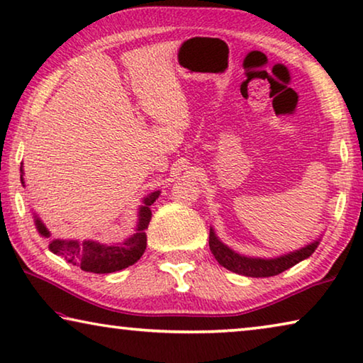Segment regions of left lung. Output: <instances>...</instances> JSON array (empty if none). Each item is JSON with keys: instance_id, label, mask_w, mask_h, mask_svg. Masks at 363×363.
I'll return each mask as SVG.
<instances>
[{"instance_id": "1", "label": "left lung", "mask_w": 363, "mask_h": 363, "mask_svg": "<svg viewBox=\"0 0 363 363\" xmlns=\"http://www.w3.org/2000/svg\"><path fill=\"white\" fill-rule=\"evenodd\" d=\"M208 246L220 266L231 270V272L246 275V277H272V275H279L284 270L294 267L295 264H298L303 259L310 257L318 247V241L311 242L306 247H301L300 251L286 254V256H280L275 259H254L245 257L241 254L231 251L228 246H225L223 242L218 241L213 230H210Z\"/></svg>"}]
</instances>
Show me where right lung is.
Segmentation results:
<instances>
[{"mask_svg":"<svg viewBox=\"0 0 363 363\" xmlns=\"http://www.w3.org/2000/svg\"><path fill=\"white\" fill-rule=\"evenodd\" d=\"M160 192H151L150 196L145 197L143 205L138 212V226L137 233L127 241L117 242V245H101L96 241H62L55 240L50 242V251L53 254L65 257L73 266H79L86 272L94 274H111L116 270H122L132 266L143 256L147 250V233L145 230L148 228L151 220L150 205L158 199ZM37 230L42 236H50L48 230L40 223V220H35Z\"/></svg>","mask_w":363,"mask_h":363,"instance_id":"1","label":"right lung"}]
</instances>
